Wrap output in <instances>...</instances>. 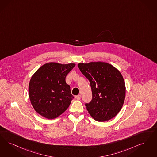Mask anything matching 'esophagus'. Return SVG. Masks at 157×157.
Returning a JSON list of instances; mask_svg holds the SVG:
<instances>
[{
	"label": "esophagus",
	"instance_id": "1",
	"mask_svg": "<svg viewBox=\"0 0 157 157\" xmlns=\"http://www.w3.org/2000/svg\"><path fill=\"white\" fill-rule=\"evenodd\" d=\"M75 98L76 99H77V100H80L81 98V96L80 94H78V95L76 96Z\"/></svg>",
	"mask_w": 157,
	"mask_h": 157
}]
</instances>
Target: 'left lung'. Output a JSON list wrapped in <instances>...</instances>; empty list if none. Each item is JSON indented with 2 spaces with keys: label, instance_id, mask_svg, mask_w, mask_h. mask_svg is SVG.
Wrapping results in <instances>:
<instances>
[{
  "label": "left lung",
  "instance_id": "1",
  "mask_svg": "<svg viewBox=\"0 0 157 157\" xmlns=\"http://www.w3.org/2000/svg\"><path fill=\"white\" fill-rule=\"evenodd\" d=\"M78 67L89 81L92 89V101L85 103L90 115L98 121L115 117L125 99V82L119 71L102 62L79 63Z\"/></svg>",
  "mask_w": 157,
  "mask_h": 157
}]
</instances>
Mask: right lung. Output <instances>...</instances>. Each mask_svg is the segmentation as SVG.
I'll return each instance as SVG.
<instances>
[{"label":"right lung","mask_w":157,"mask_h":157,"mask_svg":"<svg viewBox=\"0 0 157 157\" xmlns=\"http://www.w3.org/2000/svg\"><path fill=\"white\" fill-rule=\"evenodd\" d=\"M75 63H45L32 76L29 94L32 106L41 116L55 119L69 106L74 96L65 78Z\"/></svg>","instance_id":"obj_1"}]
</instances>
